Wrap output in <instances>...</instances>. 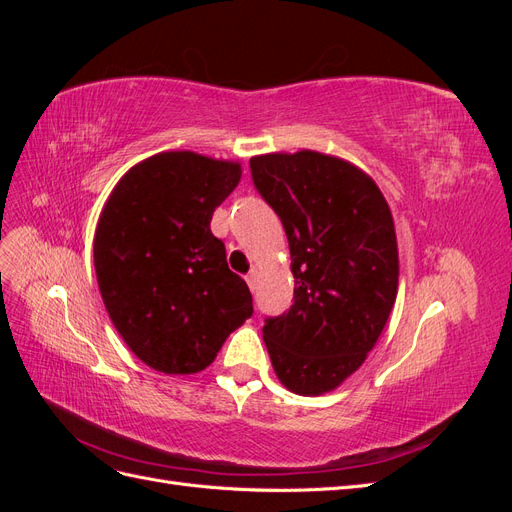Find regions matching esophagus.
I'll use <instances>...</instances> for the list:
<instances>
[{
	"instance_id": "1",
	"label": "esophagus",
	"mask_w": 512,
	"mask_h": 512,
	"mask_svg": "<svg viewBox=\"0 0 512 512\" xmlns=\"http://www.w3.org/2000/svg\"><path fill=\"white\" fill-rule=\"evenodd\" d=\"M245 282H247V286H250V290L252 292H256V282H258V271L256 269H252L250 273L245 275Z\"/></svg>"
}]
</instances>
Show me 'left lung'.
<instances>
[{
	"mask_svg": "<svg viewBox=\"0 0 512 512\" xmlns=\"http://www.w3.org/2000/svg\"><path fill=\"white\" fill-rule=\"evenodd\" d=\"M258 194L282 220L294 303L265 318L277 378L299 395L333 391L376 346L397 297L393 215L378 185L318 151L250 160Z\"/></svg>",
	"mask_w": 512,
	"mask_h": 512,
	"instance_id": "left-lung-1",
	"label": "left lung"
}]
</instances>
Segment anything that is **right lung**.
Wrapping results in <instances>:
<instances>
[{
  "mask_svg": "<svg viewBox=\"0 0 512 512\" xmlns=\"http://www.w3.org/2000/svg\"><path fill=\"white\" fill-rule=\"evenodd\" d=\"M241 166L166 151L130 168L102 209L94 265L106 312L130 350L162 374H196L254 314L211 218Z\"/></svg>",
  "mask_w": 512,
  "mask_h": 512,
  "instance_id": "add662e5",
  "label": "right lung"
}]
</instances>
